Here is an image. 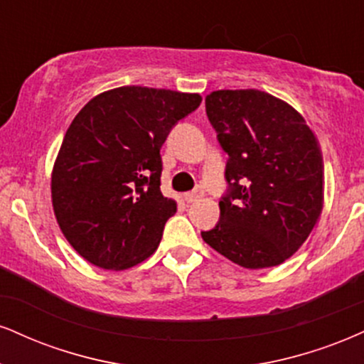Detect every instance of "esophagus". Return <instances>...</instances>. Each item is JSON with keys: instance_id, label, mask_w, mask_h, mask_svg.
Returning <instances> with one entry per match:
<instances>
[{"instance_id": "34e87169", "label": "esophagus", "mask_w": 364, "mask_h": 364, "mask_svg": "<svg viewBox=\"0 0 364 364\" xmlns=\"http://www.w3.org/2000/svg\"><path fill=\"white\" fill-rule=\"evenodd\" d=\"M201 195H203V193H201V190L188 191V193H185V200H186V203H193V201L198 200Z\"/></svg>"}]
</instances>
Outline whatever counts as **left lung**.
I'll return each instance as SVG.
<instances>
[{
  "label": "left lung",
  "mask_w": 364,
  "mask_h": 364,
  "mask_svg": "<svg viewBox=\"0 0 364 364\" xmlns=\"http://www.w3.org/2000/svg\"><path fill=\"white\" fill-rule=\"evenodd\" d=\"M207 117L229 159L220 220L201 237L249 269L287 261L305 242L323 205L317 139L290 105L259 90H220Z\"/></svg>",
  "instance_id": "8db88e82"
}]
</instances>
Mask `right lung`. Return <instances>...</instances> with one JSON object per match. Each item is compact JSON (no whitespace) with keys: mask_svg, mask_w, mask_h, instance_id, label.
Listing matches in <instances>:
<instances>
[{"mask_svg":"<svg viewBox=\"0 0 364 364\" xmlns=\"http://www.w3.org/2000/svg\"><path fill=\"white\" fill-rule=\"evenodd\" d=\"M201 96L122 86L95 96L74 117L52 171V205L80 256L127 269L159 246L176 201L161 193V147Z\"/></svg>","mask_w":364,"mask_h":364,"instance_id":"1","label":"right lung"}]
</instances>
